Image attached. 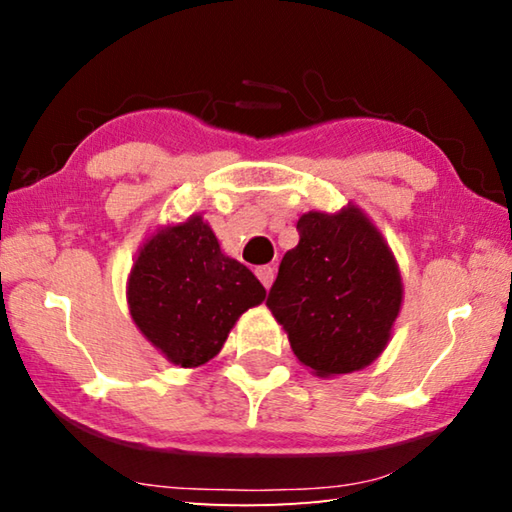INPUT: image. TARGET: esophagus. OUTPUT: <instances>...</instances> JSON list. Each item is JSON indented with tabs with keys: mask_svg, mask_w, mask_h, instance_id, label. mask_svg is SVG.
<instances>
[{
	"mask_svg": "<svg viewBox=\"0 0 512 512\" xmlns=\"http://www.w3.org/2000/svg\"><path fill=\"white\" fill-rule=\"evenodd\" d=\"M255 275L259 277V282L264 284V289H268V287H271V284H273L275 273H273L271 266H257V268H255Z\"/></svg>",
	"mask_w": 512,
	"mask_h": 512,
	"instance_id": "34e87169",
	"label": "esophagus"
}]
</instances>
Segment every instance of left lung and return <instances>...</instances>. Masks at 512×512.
<instances>
[{
    "label": "left lung",
    "mask_w": 512,
    "mask_h": 512,
    "mask_svg": "<svg viewBox=\"0 0 512 512\" xmlns=\"http://www.w3.org/2000/svg\"><path fill=\"white\" fill-rule=\"evenodd\" d=\"M266 307L318 377L366 368L391 339L402 280L391 250L357 207L302 214Z\"/></svg>",
    "instance_id": "left-lung-1"
}]
</instances>
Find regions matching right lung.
Instances as JSON below:
<instances>
[{
  "label": "right lung",
  "instance_id": "right-lung-1",
  "mask_svg": "<svg viewBox=\"0 0 512 512\" xmlns=\"http://www.w3.org/2000/svg\"><path fill=\"white\" fill-rule=\"evenodd\" d=\"M266 289L221 253L201 216L146 241L128 280V307L140 332L169 361L196 368L219 354L232 325Z\"/></svg>",
  "mask_w": 512,
  "mask_h": 512
}]
</instances>
